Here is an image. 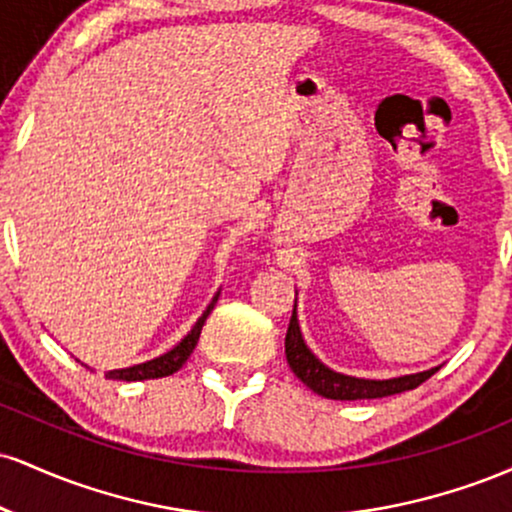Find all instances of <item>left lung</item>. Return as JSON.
I'll return each mask as SVG.
<instances>
[{
    "label": "left lung",
    "mask_w": 512,
    "mask_h": 512,
    "mask_svg": "<svg viewBox=\"0 0 512 512\" xmlns=\"http://www.w3.org/2000/svg\"><path fill=\"white\" fill-rule=\"evenodd\" d=\"M286 361L293 373L303 380L310 390L327 399H375V397H390L397 392H407L426 383L438 368L424 370V373L402 375V378L392 380H363L351 378V375L334 373L315 358L313 351L308 349L301 337V327H298L296 308H293L289 330H286Z\"/></svg>",
    "instance_id": "1"
}]
</instances>
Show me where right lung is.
I'll use <instances>...</instances> for the list:
<instances>
[{
    "instance_id": "right-lung-1",
    "label": "right lung",
    "mask_w": 512,
    "mask_h": 512,
    "mask_svg": "<svg viewBox=\"0 0 512 512\" xmlns=\"http://www.w3.org/2000/svg\"><path fill=\"white\" fill-rule=\"evenodd\" d=\"M216 301H219V293L214 296V301L209 303V308L204 310V315L199 317L197 325L192 327V332L187 334L182 342L175 346V349H170L168 354L154 358V361H146V363H139V366H132V368H122V370H108L105 373V378H113V380H127V383H134V380H151V378H166V375H173L175 370L182 368V363L190 358L192 351H195V346L199 342V334H202V327L204 322H207V317L211 310H214Z\"/></svg>"
}]
</instances>
